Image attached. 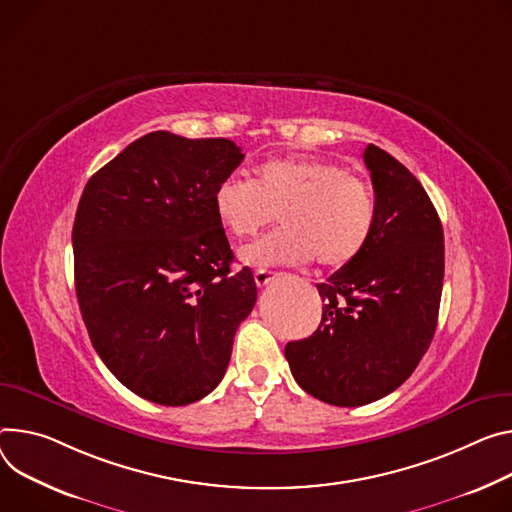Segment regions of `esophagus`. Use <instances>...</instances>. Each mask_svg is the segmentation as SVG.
Masks as SVG:
<instances>
[{"instance_id":"esophagus-1","label":"esophagus","mask_w":512,"mask_h":512,"mask_svg":"<svg viewBox=\"0 0 512 512\" xmlns=\"http://www.w3.org/2000/svg\"><path fill=\"white\" fill-rule=\"evenodd\" d=\"M273 277H275V271H271V269H257L255 271V284L259 288H265L273 280Z\"/></svg>"}]
</instances>
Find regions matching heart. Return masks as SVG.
Masks as SVG:
<instances>
[{
  "label": "heart",
  "instance_id": "obj_1",
  "mask_svg": "<svg viewBox=\"0 0 512 512\" xmlns=\"http://www.w3.org/2000/svg\"><path fill=\"white\" fill-rule=\"evenodd\" d=\"M214 214L228 235L247 239L282 214L284 228L241 249L251 267L302 265L318 257L327 267L355 261L374 235L376 196L339 163L312 157L269 159L255 179L230 175L214 190Z\"/></svg>",
  "mask_w": 512,
  "mask_h": 512
}]
</instances>
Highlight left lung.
I'll return each mask as SVG.
<instances>
[{
	"instance_id": "8db88e82",
	"label": "left lung",
	"mask_w": 512,
	"mask_h": 512,
	"mask_svg": "<svg viewBox=\"0 0 512 512\" xmlns=\"http://www.w3.org/2000/svg\"><path fill=\"white\" fill-rule=\"evenodd\" d=\"M363 161L378 204L374 235L316 284L320 327L286 345L300 388L335 406L376 402L410 378L433 341L443 290V226L421 181L376 145Z\"/></svg>"
}]
</instances>
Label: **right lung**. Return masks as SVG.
<instances>
[{
	"label": "right lung",
	"instance_id": "1",
	"mask_svg": "<svg viewBox=\"0 0 512 512\" xmlns=\"http://www.w3.org/2000/svg\"><path fill=\"white\" fill-rule=\"evenodd\" d=\"M228 138H136L89 177L73 222L75 292L91 345L130 392L192 404L224 378L257 286L214 214L241 161Z\"/></svg>",
	"mask_w": 512,
	"mask_h": 512
}]
</instances>
